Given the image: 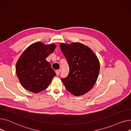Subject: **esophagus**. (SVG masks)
Segmentation results:
<instances>
[{"instance_id": "34e87169", "label": "esophagus", "mask_w": 131, "mask_h": 131, "mask_svg": "<svg viewBox=\"0 0 131 131\" xmlns=\"http://www.w3.org/2000/svg\"><path fill=\"white\" fill-rule=\"evenodd\" d=\"M60 72V70H56V75H59Z\"/></svg>"}]
</instances>
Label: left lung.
<instances>
[{"instance_id":"left-lung-1","label":"left lung","mask_w":131,"mask_h":131,"mask_svg":"<svg viewBox=\"0 0 131 131\" xmlns=\"http://www.w3.org/2000/svg\"><path fill=\"white\" fill-rule=\"evenodd\" d=\"M70 67L67 77L61 80L67 90L74 95L90 91L97 81L100 71L99 61L90 48L79 42L60 44Z\"/></svg>"}]
</instances>
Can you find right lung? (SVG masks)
<instances>
[{
	"label": "right lung",
	"mask_w": 131,
	"mask_h": 131,
	"mask_svg": "<svg viewBox=\"0 0 131 131\" xmlns=\"http://www.w3.org/2000/svg\"><path fill=\"white\" fill-rule=\"evenodd\" d=\"M56 47L54 44L34 43L27 47L19 58L16 72L20 84L27 90L34 93L44 90L56 76L50 63L46 60Z\"/></svg>",
	"instance_id": "add662e5"
}]
</instances>
